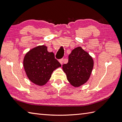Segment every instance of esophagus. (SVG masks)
Listing matches in <instances>:
<instances>
[{
    "mask_svg": "<svg viewBox=\"0 0 122 122\" xmlns=\"http://www.w3.org/2000/svg\"><path fill=\"white\" fill-rule=\"evenodd\" d=\"M59 62H60V63L61 65H62L63 64V59H60L59 60Z\"/></svg>",
    "mask_w": 122,
    "mask_h": 122,
    "instance_id": "1",
    "label": "esophagus"
}]
</instances>
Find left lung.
I'll return each instance as SVG.
<instances>
[{"label": "left lung", "instance_id": "obj_1", "mask_svg": "<svg viewBox=\"0 0 122 122\" xmlns=\"http://www.w3.org/2000/svg\"><path fill=\"white\" fill-rule=\"evenodd\" d=\"M94 62L89 54L79 47L71 51L68 62L62 65V69L69 83L79 87L87 81L93 68Z\"/></svg>", "mask_w": 122, "mask_h": 122}]
</instances>
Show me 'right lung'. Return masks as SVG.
<instances>
[{
    "label": "right lung",
    "mask_w": 122,
    "mask_h": 122,
    "mask_svg": "<svg viewBox=\"0 0 122 122\" xmlns=\"http://www.w3.org/2000/svg\"><path fill=\"white\" fill-rule=\"evenodd\" d=\"M23 66L29 79L34 84L43 86L51 79L53 71L61 65L53 52L45 46L32 48L25 55Z\"/></svg>",
    "instance_id": "1"
}]
</instances>
